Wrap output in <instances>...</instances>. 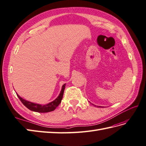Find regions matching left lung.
<instances>
[{
    "mask_svg": "<svg viewBox=\"0 0 146 146\" xmlns=\"http://www.w3.org/2000/svg\"><path fill=\"white\" fill-rule=\"evenodd\" d=\"M93 105H94V104H93ZM94 106H95V105H94ZM100 107H101V106H100Z\"/></svg>",
    "mask_w": 146,
    "mask_h": 146,
    "instance_id": "1",
    "label": "left lung"
}]
</instances>
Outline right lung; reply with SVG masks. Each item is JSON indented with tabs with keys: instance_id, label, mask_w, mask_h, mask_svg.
Instances as JSON below:
<instances>
[{
	"instance_id": "add662e5",
	"label": "right lung",
	"mask_w": 146,
	"mask_h": 146,
	"mask_svg": "<svg viewBox=\"0 0 146 146\" xmlns=\"http://www.w3.org/2000/svg\"><path fill=\"white\" fill-rule=\"evenodd\" d=\"M65 84H64L62 86V88L60 91L59 96H58L53 101H52V102L49 103L48 104H46L45 105H42V104L30 102V101H28L27 100H25L24 99H23V98L20 97L18 94H17V95L19 100L21 101L22 104L24 105L25 107L28 108L29 110H31L32 111L38 112V113H48V112H50L55 110L56 108V107L60 104L63 98L64 90H65Z\"/></svg>"
}]
</instances>
